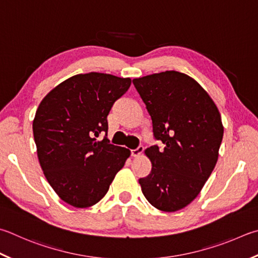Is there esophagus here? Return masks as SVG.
Returning <instances> with one entry per match:
<instances>
[{
	"label": "esophagus",
	"instance_id": "obj_1",
	"mask_svg": "<svg viewBox=\"0 0 258 258\" xmlns=\"http://www.w3.org/2000/svg\"><path fill=\"white\" fill-rule=\"evenodd\" d=\"M143 150H144V148L142 147V145H140V147H138L137 149H134V150H132V157H140L142 154V152H143Z\"/></svg>",
	"mask_w": 258,
	"mask_h": 258
}]
</instances>
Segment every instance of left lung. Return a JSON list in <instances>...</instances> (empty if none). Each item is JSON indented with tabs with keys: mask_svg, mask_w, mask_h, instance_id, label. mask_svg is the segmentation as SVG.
Instances as JSON below:
<instances>
[{
	"mask_svg": "<svg viewBox=\"0 0 258 258\" xmlns=\"http://www.w3.org/2000/svg\"><path fill=\"white\" fill-rule=\"evenodd\" d=\"M133 84L151 116L154 139L162 142V148L145 150L152 169L139 182L150 204L175 212L200 194L214 169L223 137L221 115L209 93L184 73H156Z\"/></svg>",
	"mask_w": 258,
	"mask_h": 258,
	"instance_id": "8db88e82",
	"label": "left lung"
}]
</instances>
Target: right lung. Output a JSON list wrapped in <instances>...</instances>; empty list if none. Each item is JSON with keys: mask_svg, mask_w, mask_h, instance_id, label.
I'll list each match as a JSON object with an SVG mask.
<instances>
[{"mask_svg": "<svg viewBox=\"0 0 258 258\" xmlns=\"http://www.w3.org/2000/svg\"><path fill=\"white\" fill-rule=\"evenodd\" d=\"M131 82L106 73L78 74L54 88L36 111L32 132L40 167L55 193L74 208L99 202L130 157L128 149L107 139V116Z\"/></svg>", "mask_w": 258, "mask_h": 258, "instance_id": "obj_1", "label": "right lung"}]
</instances>
